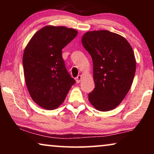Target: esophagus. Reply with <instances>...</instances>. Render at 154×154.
Instances as JSON below:
<instances>
[{
	"label": "esophagus",
	"mask_w": 154,
	"mask_h": 154,
	"mask_svg": "<svg viewBox=\"0 0 154 154\" xmlns=\"http://www.w3.org/2000/svg\"><path fill=\"white\" fill-rule=\"evenodd\" d=\"M82 75H78V76L75 78V80H76V82L77 83H79L81 82V81H82Z\"/></svg>",
	"instance_id": "obj_1"
}]
</instances>
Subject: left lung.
<instances>
[{
  "mask_svg": "<svg viewBox=\"0 0 154 154\" xmlns=\"http://www.w3.org/2000/svg\"><path fill=\"white\" fill-rule=\"evenodd\" d=\"M83 46L93 62L95 88L88 99L100 111L112 110L124 100L136 71L134 52L126 38L102 30L83 35Z\"/></svg>",
  "mask_w": 154,
  "mask_h": 154,
  "instance_id": "8db88e82",
  "label": "left lung"
}]
</instances>
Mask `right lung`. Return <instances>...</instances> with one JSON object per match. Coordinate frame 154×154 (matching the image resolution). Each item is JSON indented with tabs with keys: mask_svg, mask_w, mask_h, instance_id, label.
<instances>
[{
	"mask_svg": "<svg viewBox=\"0 0 154 154\" xmlns=\"http://www.w3.org/2000/svg\"><path fill=\"white\" fill-rule=\"evenodd\" d=\"M77 33L64 26H45L35 34L24 50L22 62L28 92L47 110L58 107L75 83L65 66L62 49Z\"/></svg>",
	"mask_w": 154,
	"mask_h": 154,
	"instance_id": "1",
	"label": "right lung"
}]
</instances>
